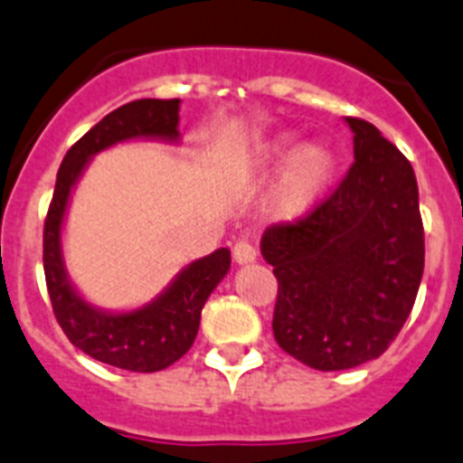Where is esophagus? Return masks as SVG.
Masks as SVG:
<instances>
[{"instance_id":"1","label":"esophagus","mask_w":463,"mask_h":463,"mask_svg":"<svg viewBox=\"0 0 463 463\" xmlns=\"http://www.w3.org/2000/svg\"><path fill=\"white\" fill-rule=\"evenodd\" d=\"M232 259H235V264L240 266L251 264V261H257V250H254L247 240H240V242L232 247Z\"/></svg>"}]
</instances>
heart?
I'll return each instance as SVG.
<instances>
[{
  "mask_svg": "<svg viewBox=\"0 0 463 463\" xmlns=\"http://www.w3.org/2000/svg\"><path fill=\"white\" fill-rule=\"evenodd\" d=\"M278 171L273 190H270V206L280 221L295 223L317 212L340 168V156L335 146L328 142H304L297 146L295 133H283L273 137L261 149L257 168Z\"/></svg>",
  "mask_w": 463,
  "mask_h": 463,
  "instance_id": "1",
  "label": "heart"
}]
</instances>
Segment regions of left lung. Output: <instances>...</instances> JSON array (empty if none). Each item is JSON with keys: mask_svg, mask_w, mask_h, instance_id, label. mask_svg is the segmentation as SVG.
I'll return each instance as SVG.
<instances>
[{"mask_svg": "<svg viewBox=\"0 0 463 463\" xmlns=\"http://www.w3.org/2000/svg\"><path fill=\"white\" fill-rule=\"evenodd\" d=\"M345 123L354 164L335 193L261 238L278 278L273 335L317 371L362 366L390 347L411 314L426 257L411 164L368 121Z\"/></svg>", "mask_w": 463, "mask_h": 463, "instance_id": "1", "label": "left lung"}]
</instances>
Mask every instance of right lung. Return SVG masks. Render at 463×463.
Here are the masks:
<instances>
[{
	"mask_svg": "<svg viewBox=\"0 0 463 463\" xmlns=\"http://www.w3.org/2000/svg\"><path fill=\"white\" fill-rule=\"evenodd\" d=\"M180 99H137L104 116L63 156L44 221V278L54 317L66 337L109 366L154 373L175 364L193 347L202 307L231 270V250L221 247L194 259L171 283L135 309H101L71 280L63 259V223L78 180L97 154L130 140L180 142Z\"/></svg>",
	"mask_w": 463,
	"mask_h": 463,
	"instance_id": "add662e5",
	"label": "right lung"
}]
</instances>
